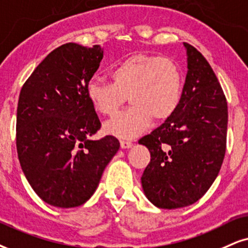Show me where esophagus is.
I'll list each match as a JSON object with an SVG mask.
<instances>
[{
	"mask_svg": "<svg viewBox=\"0 0 248 248\" xmlns=\"http://www.w3.org/2000/svg\"><path fill=\"white\" fill-rule=\"evenodd\" d=\"M132 141H129V140H121V147L122 148H130L132 147Z\"/></svg>",
	"mask_w": 248,
	"mask_h": 248,
	"instance_id": "34e87169",
	"label": "esophagus"
}]
</instances>
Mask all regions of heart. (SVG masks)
<instances>
[{
  "label": "heart",
  "instance_id": "heart-1",
  "mask_svg": "<svg viewBox=\"0 0 248 248\" xmlns=\"http://www.w3.org/2000/svg\"><path fill=\"white\" fill-rule=\"evenodd\" d=\"M111 81L92 78L86 95L100 114L112 116L127 101L131 107L105 125L106 132L133 138L147 129L152 118L166 121L178 109L183 95L182 70L176 62L157 55L138 53L116 63Z\"/></svg>",
  "mask_w": 248,
  "mask_h": 248
}]
</instances>
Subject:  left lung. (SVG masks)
I'll use <instances>...</instances> for the list:
<instances>
[{"label": "left lung", "instance_id": "obj_1", "mask_svg": "<svg viewBox=\"0 0 248 248\" xmlns=\"http://www.w3.org/2000/svg\"><path fill=\"white\" fill-rule=\"evenodd\" d=\"M184 46L188 71L178 109L139 140L151 153L142 188L163 209L197 202L217 177L227 149V97L208 61Z\"/></svg>", "mask_w": 248, "mask_h": 248}]
</instances>
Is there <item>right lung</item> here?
Masks as SVG:
<instances>
[{
    "mask_svg": "<svg viewBox=\"0 0 248 248\" xmlns=\"http://www.w3.org/2000/svg\"><path fill=\"white\" fill-rule=\"evenodd\" d=\"M103 48L69 44L47 55L21 87L16 146L30 185L45 202L61 208L85 203L119 149L114 136L88 137L101 122L86 95Z\"/></svg>",
    "mask_w": 248,
    "mask_h": 248,
    "instance_id": "right-lung-1",
    "label": "right lung"
}]
</instances>
